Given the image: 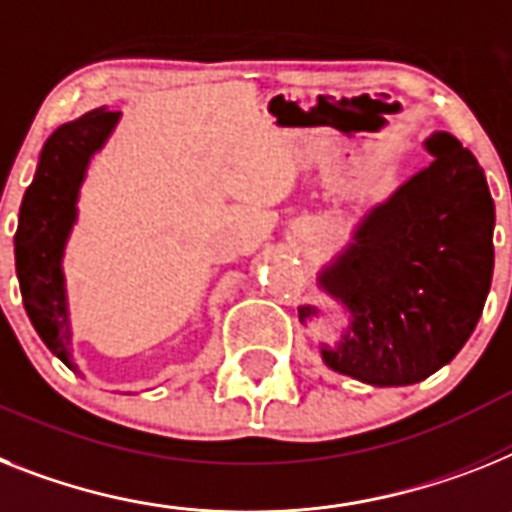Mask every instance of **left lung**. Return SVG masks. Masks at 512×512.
<instances>
[{
	"mask_svg": "<svg viewBox=\"0 0 512 512\" xmlns=\"http://www.w3.org/2000/svg\"><path fill=\"white\" fill-rule=\"evenodd\" d=\"M424 148L435 161L369 210L317 278L351 315L341 343L322 346V362L377 388L414 385L463 349L495 268V203L482 166L448 132ZM312 315L315 307H299V320Z\"/></svg>",
	"mask_w": 512,
	"mask_h": 512,
	"instance_id": "obj_1",
	"label": "left lung"
}]
</instances>
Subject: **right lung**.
I'll return each instance as SVG.
<instances>
[{
  "mask_svg": "<svg viewBox=\"0 0 512 512\" xmlns=\"http://www.w3.org/2000/svg\"><path fill=\"white\" fill-rule=\"evenodd\" d=\"M119 111L93 109L62 124L41 150L25 190L15 234V270L25 312L41 341L72 367V333L64 294V244L77 218V195L90 158L117 127Z\"/></svg>",
  "mask_w": 512,
  "mask_h": 512,
  "instance_id": "add662e5",
  "label": "right lung"
}]
</instances>
